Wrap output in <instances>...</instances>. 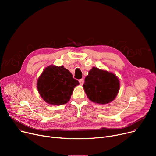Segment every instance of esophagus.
Here are the masks:
<instances>
[{
	"mask_svg": "<svg viewBox=\"0 0 156 156\" xmlns=\"http://www.w3.org/2000/svg\"><path fill=\"white\" fill-rule=\"evenodd\" d=\"M79 83H80V85H82L83 84V83H84V80H83V79H80V80H79Z\"/></svg>",
	"mask_w": 156,
	"mask_h": 156,
	"instance_id": "34e87169",
	"label": "esophagus"
}]
</instances>
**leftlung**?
I'll use <instances>...</instances> for the list:
<instances>
[{
  "instance_id": "obj_1",
  "label": "left lung",
  "mask_w": 156,
  "mask_h": 156,
  "mask_svg": "<svg viewBox=\"0 0 156 156\" xmlns=\"http://www.w3.org/2000/svg\"><path fill=\"white\" fill-rule=\"evenodd\" d=\"M83 87L92 102L105 104L112 101L117 96L119 81L114 74L94 67L89 71Z\"/></svg>"
}]
</instances>
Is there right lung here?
Here are the masks:
<instances>
[{"mask_svg": "<svg viewBox=\"0 0 156 156\" xmlns=\"http://www.w3.org/2000/svg\"><path fill=\"white\" fill-rule=\"evenodd\" d=\"M78 85V81L73 78L72 74L63 66H50L39 77L37 88L46 102L62 105L69 101L74 88Z\"/></svg>", "mask_w": 156, "mask_h": 156, "instance_id": "obj_1", "label": "right lung"}]
</instances>
